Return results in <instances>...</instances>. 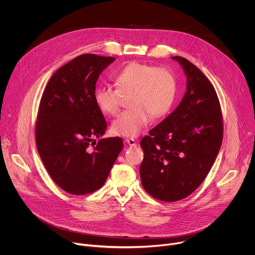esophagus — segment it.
Returning <instances> with one entry per match:
<instances>
[{
	"label": "esophagus",
	"mask_w": 255,
	"mask_h": 255,
	"mask_svg": "<svg viewBox=\"0 0 255 255\" xmlns=\"http://www.w3.org/2000/svg\"><path fill=\"white\" fill-rule=\"evenodd\" d=\"M126 142H127V144L129 145V146H135V145H137L136 141L133 138H127Z\"/></svg>",
	"instance_id": "34e87169"
}]
</instances>
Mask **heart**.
Returning <instances> with one entry per match:
<instances>
[{"mask_svg":"<svg viewBox=\"0 0 255 255\" xmlns=\"http://www.w3.org/2000/svg\"><path fill=\"white\" fill-rule=\"evenodd\" d=\"M113 81L116 89L100 87L94 98L103 114L114 116L119 111L121 96L130 95V109L119 114L112 123V132L115 135L136 137L148 126L152 116L165 115L173 105L176 81L165 68L131 62L116 72Z\"/></svg>","mask_w":255,"mask_h":255,"instance_id":"1","label":"heart"}]
</instances>
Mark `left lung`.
<instances>
[{
  "label": "left lung",
  "instance_id": "left-lung-1",
  "mask_svg": "<svg viewBox=\"0 0 255 255\" xmlns=\"http://www.w3.org/2000/svg\"><path fill=\"white\" fill-rule=\"evenodd\" d=\"M187 77V92L162 122L140 142L141 183L150 196L175 202L203 183L221 148L223 121L217 93L203 72L181 56L171 57Z\"/></svg>",
  "mask_w": 255,
  "mask_h": 255
}]
</instances>
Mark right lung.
Instances as JSON below:
<instances>
[{"label": "right lung", "mask_w": 255, "mask_h": 255, "mask_svg": "<svg viewBox=\"0 0 255 255\" xmlns=\"http://www.w3.org/2000/svg\"><path fill=\"white\" fill-rule=\"evenodd\" d=\"M114 60L80 55L55 71L41 97L36 146L54 183L71 195H87L102 188L123 148L120 137L95 140L107 129L95 103L96 83Z\"/></svg>", "instance_id": "add662e5"}]
</instances>
